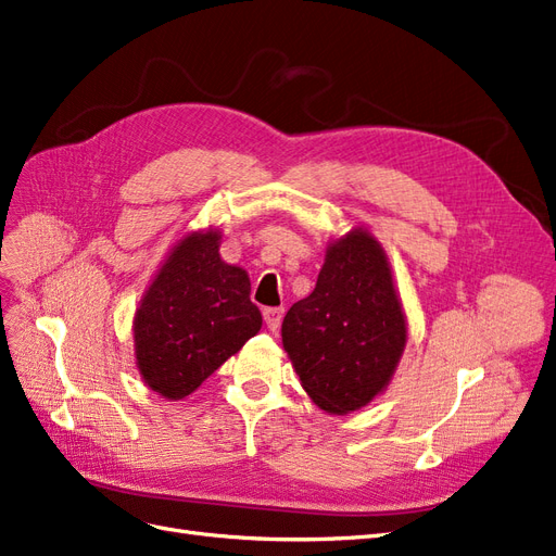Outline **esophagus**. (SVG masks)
Instances as JSON below:
<instances>
[{
    "mask_svg": "<svg viewBox=\"0 0 556 556\" xmlns=\"http://www.w3.org/2000/svg\"><path fill=\"white\" fill-rule=\"evenodd\" d=\"M281 318H283V309H281V306H267V309H263V320H265L267 327H270L273 332L279 330Z\"/></svg>",
    "mask_w": 556,
    "mask_h": 556,
    "instance_id": "1",
    "label": "esophagus"
}]
</instances>
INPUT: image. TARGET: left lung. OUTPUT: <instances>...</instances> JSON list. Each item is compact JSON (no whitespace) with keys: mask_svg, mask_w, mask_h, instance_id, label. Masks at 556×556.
Listing matches in <instances>:
<instances>
[{"mask_svg":"<svg viewBox=\"0 0 556 556\" xmlns=\"http://www.w3.org/2000/svg\"><path fill=\"white\" fill-rule=\"evenodd\" d=\"M407 339L392 270L378 240L362 229L327 247L309 298L281 323L304 392L325 413L348 415L392 380Z\"/></svg>","mask_w":556,"mask_h":556,"instance_id":"1","label":"left lung"}]
</instances>
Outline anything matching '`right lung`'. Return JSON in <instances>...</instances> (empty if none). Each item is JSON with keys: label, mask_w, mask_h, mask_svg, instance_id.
Instances as JSON below:
<instances>
[{"label": "right lung", "mask_w": 556, "mask_h": 556, "mask_svg": "<svg viewBox=\"0 0 556 556\" xmlns=\"http://www.w3.org/2000/svg\"><path fill=\"white\" fill-rule=\"evenodd\" d=\"M219 231L182 238L135 316L141 378L164 399H185L261 330L250 277L219 258Z\"/></svg>", "instance_id": "add662e5"}]
</instances>
